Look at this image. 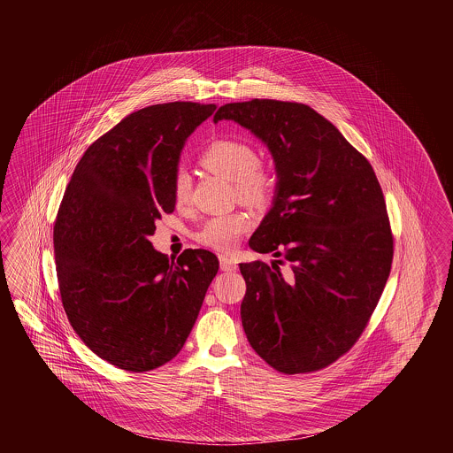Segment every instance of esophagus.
Returning a JSON list of instances; mask_svg holds the SVG:
<instances>
[{"label": "esophagus", "instance_id": "esophagus-1", "mask_svg": "<svg viewBox=\"0 0 453 453\" xmlns=\"http://www.w3.org/2000/svg\"><path fill=\"white\" fill-rule=\"evenodd\" d=\"M220 262V269L222 271H226V273H231V271H235L237 269V264L231 257H227V256H219Z\"/></svg>", "mask_w": 453, "mask_h": 453}]
</instances>
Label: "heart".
<instances>
[{"mask_svg":"<svg viewBox=\"0 0 453 453\" xmlns=\"http://www.w3.org/2000/svg\"><path fill=\"white\" fill-rule=\"evenodd\" d=\"M199 163L207 171L234 182L237 196L249 204H262L274 189L273 171L259 161V154L247 142L237 139H218L201 154ZM191 196V178L178 171L173 179V197L184 206ZM252 218L244 211L212 216L203 222L194 237L203 246L229 252L250 229Z\"/></svg>","mask_w":453,"mask_h":453,"instance_id":"obj_1","label":"heart"}]
</instances>
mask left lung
<instances>
[{"mask_svg":"<svg viewBox=\"0 0 453 453\" xmlns=\"http://www.w3.org/2000/svg\"><path fill=\"white\" fill-rule=\"evenodd\" d=\"M220 119L261 137L279 178L274 206L249 244L280 259L239 264L247 341L277 372L326 369L358 341L390 274L394 235L379 179L307 104L229 103L214 114Z\"/></svg>","mask_w":453,"mask_h":453,"instance_id":"left-lung-1","label":"left lung"}]
</instances>
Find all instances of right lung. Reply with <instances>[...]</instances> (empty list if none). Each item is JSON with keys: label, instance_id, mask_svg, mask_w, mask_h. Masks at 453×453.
I'll use <instances>...</instances> for the list:
<instances>
[{"label": "right lung", "instance_id": "1", "mask_svg": "<svg viewBox=\"0 0 453 453\" xmlns=\"http://www.w3.org/2000/svg\"><path fill=\"white\" fill-rule=\"evenodd\" d=\"M216 104L174 101L127 114L82 154L55 222L56 273L73 330L97 357L150 372L178 356L218 274L206 249L154 250L174 211L184 141Z\"/></svg>", "mask_w": 453, "mask_h": 453}]
</instances>
